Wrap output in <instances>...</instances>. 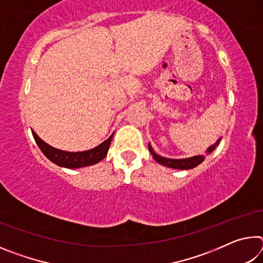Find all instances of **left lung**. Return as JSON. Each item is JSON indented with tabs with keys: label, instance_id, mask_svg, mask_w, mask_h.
I'll list each match as a JSON object with an SVG mask.
<instances>
[{
	"label": "left lung",
	"instance_id": "left-lung-1",
	"mask_svg": "<svg viewBox=\"0 0 263 263\" xmlns=\"http://www.w3.org/2000/svg\"><path fill=\"white\" fill-rule=\"evenodd\" d=\"M221 138L217 140L216 144H213L212 146H210L206 149V154H210L213 152V149H215L218 144H219ZM148 149L151 154L153 155L154 160L157 162H159L160 164H162V166H166L169 168H174V169H191V168H195L196 166H198L199 163H202L204 161V159H205V155H196V157H191V158H186V159H169V158H163V157H160L157 153L154 152L152 146L151 144H148Z\"/></svg>",
	"mask_w": 263,
	"mask_h": 263
}]
</instances>
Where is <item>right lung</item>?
I'll return each instance as SVG.
<instances>
[{
  "instance_id": "add662e5",
  "label": "right lung",
  "mask_w": 263,
  "mask_h": 263,
  "mask_svg": "<svg viewBox=\"0 0 263 263\" xmlns=\"http://www.w3.org/2000/svg\"><path fill=\"white\" fill-rule=\"evenodd\" d=\"M32 135L35 142H37L38 147L41 148L44 155L50 161L60 167L70 169L91 166V164H95L100 162L101 160H103L106 157V154H108L111 140H112L114 137V135H111L108 139L104 140L99 146H96L95 148L83 151V152H66V151L54 148L46 144L45 141L42 140L41 138L35 135L34 131H32Z\"/></svg>"
}]
</instances>
